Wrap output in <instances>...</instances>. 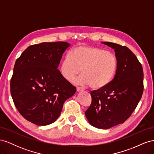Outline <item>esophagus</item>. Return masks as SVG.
<instances>
[{
	"label": "esophagus",
	"instance_id": "34e87169",
	"mask_svg": "<svg viewBox=\"0 0 154 154\" xmlns=\"http://www.w3.org/2000/svg\"><path fill=\"white\" fill-rule=\"evenodd\" d=\"M76 91H77V92H82V91H83V89L82 88H80V87H77L76 88Z\"/></svg>",
	"mask_w": 154,
	"mask_h": 154
}]
</instances>
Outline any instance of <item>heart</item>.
<instances>
[{
	"label": "heart",
	"instance_id": "b5f03b06",
	"mask_svg": "<svg viewBox=\"0 0 154 154\" xmlns=\"http://www.w3.org/2000/svg\"><path fill=\"white\" fill-rule=\"evenodd\" d=\"M118 62L115 56L105 50L92 46L80 45L63 58L60 73L69 82H72L81 72L76 82L90 85L93 89H101L113 80Z\"/></svg>",
	"mask_w": 154,
	"mask_h": 154
}]
</instances>
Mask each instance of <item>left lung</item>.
<instances>
[{"instance_id":"left-lung-1","label":"left lung","mask_w":154,"mask_h":154,"mask_svg":"<svg viewBox=\"0 0 154 154\" xmlns=\"http://www.w3.org/2000/svg\"><path fill=\"white\" fill-rule=\"evenodd\" d=\"M102 44L114 49L117 70L108 85L91 92V105L85 114L93 127L109 129L123 123L136 109L143 92V71L137 57L126 46Z\"/></svg>"}]
</instances>
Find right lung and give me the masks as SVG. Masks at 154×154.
I'll list each match as a JSON object with an SVG mask.
<instances>
[{"label":"right lung","instance_id":"obj_1","mask_svg":"<svg viewBox=\"0 0 154 154\" xmlns=\"http://www.w3.org/2000/svg\"><path fill=\"white\" fill-rule=\"evenodd\" d=\"M70 44L43 42L29 46L15 62L10 82L11 94L20 114L36 125L54 123L64 102L76 88L58 69Z\"/></svg>","mask_w":154,"mask_h":154}]
</instances>
